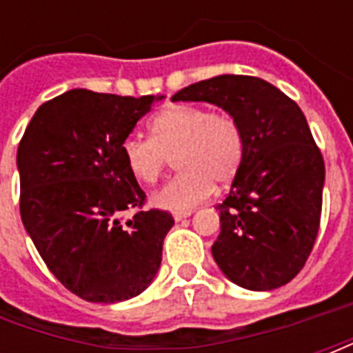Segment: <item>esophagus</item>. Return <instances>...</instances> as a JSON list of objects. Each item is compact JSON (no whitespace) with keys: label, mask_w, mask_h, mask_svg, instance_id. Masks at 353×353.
Instances as JSON below:
<instances>
[{"label":"esophagus","mask_w":353,"mask_h":353,"mask_svg":"<svg viewBox=\"0 0 353 353\" xmlns=\"http://www.w3.org/2000/svg\"><path fill=\"white\" fill-rule=\"evenodd\" d=\"M191 215V212H181V214H174V219L176 221H183L185 217H189Z\"/></svg>","instance_id":"1"}]
</instances>
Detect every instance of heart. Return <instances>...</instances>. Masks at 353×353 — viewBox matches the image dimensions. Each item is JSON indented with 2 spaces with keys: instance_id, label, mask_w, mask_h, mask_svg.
<instances>
[{
  "instance_id": "b5f03b06",
  "label": "heart",
  "mask_w": 353,
  "mask_h": 353,
  "mask_svg": "<svg viewBox=\"0 0 353 353\" xmlns=\"http://www.w3.org/2000/svg\"><path fill=\"white\" fill-rule=\"evenodd\" d=\"M151 139L123 143L126 168L139 183L154 185L176 159L174 179L153 194V204L170 212H189L212 192V185L234 179L244 159V136L227 111L176 103L151 119Z\"/></svg>"
}]
</instances>
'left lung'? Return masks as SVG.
Returning a JSON list of instances; mask_svg holds the SVG:
<instances>
[{
	"mask_svg": "<svg viewBox=\"0 0 353 353\" xmlns=\"http://www.w3.org/2000/svg\"><path fill=\"white\" fill-rule=\"evenodd\" d=\"M172 101H208L234 117L244 159L221 204L212 253L223 274L252 291L281 288L301 272L319 230L325 164L306 117L289 96L250 75H217Z\"/></svg>",
	"mask_w": 353,
	"mask_h": 353,
	"instance_id": "8db88e82",
	"label": "left lung"
}]
</instances>
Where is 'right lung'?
<instances>
[{"label": "right lung", "instance_id": "obj_1", "mask_svg": "<svg viewBox=\"0 0 353 353\" xmlns=\"http://www.w3.org/2000/svg\"><path fill=\"white\" fill-rule=\"evenodd\" d=\"M73 88L35 111L19 143L20 217L57 280L88 303H121L153 281L174 217L143 212L123 143L153 101ZM134 211L124 222L120 215Z\"/></svg>", "mask_w": 353, "mask_h": 353}]
</instances>
